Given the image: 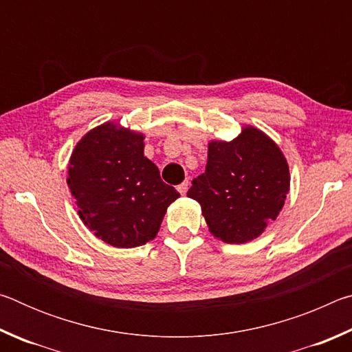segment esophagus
Listing matches in <instances>:
<instances>
[{
    "instance_id": "obj_1",
    "label": "esophagus",
    "mask_w": 352,
    "mask_h": 352,
    "mask_svg": "<svg viewBox=\"0 0 352 352\" xmlns=\"http://www.w3.org/2000/svg\"><path fill=\"white\" fill-rule=\"evenodd\" d=\"M177 189H178V192H180L182 195L186 194L188 192V182H183V183L178 184Z\"/></svg>"
}]
</instances>
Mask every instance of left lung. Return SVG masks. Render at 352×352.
Returning <instances> with one entry per match:
<instances>
[{
	"mask_svg": "<svg viewBox=\"0 0 352 352\" xmlns=\"http://www.w3.org/2000/svg\"><path fill=\"white\" fill-rule=\"evenodd\" d=\"M289 184V166L279 147L247 127L234 141L210 142L206 169L192 180L188 197L199 201L214 236L242 243L276 219Z\"/></svg>",
	"mask_w": 352,
	"mask_h": 352,
	"instance_id": "left-lung-1",
	"label": "left lung"
}]
</instances>
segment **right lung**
<instances>
[{"instance_id": "1", "label": "right lung", "mask_w": 352, "mask_h": 352, "mask_svg": "<svg viewBox=\"0 0 352 352\" xmlns=\"http://www.w3.org/2000/svg\"><path fill=\"white\" fill-rule=\"evenodd\" d=\"M144 136L104 124L88 132L69 160L68 184L88 230L113 247L144 245L180 197L144 157Z\"/></svg>"}]
</instances>
